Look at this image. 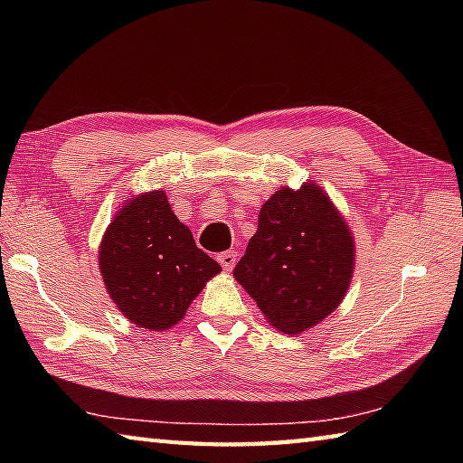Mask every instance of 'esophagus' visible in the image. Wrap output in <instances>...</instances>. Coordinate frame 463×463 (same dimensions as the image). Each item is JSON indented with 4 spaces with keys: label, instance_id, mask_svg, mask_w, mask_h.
Segmentation results:
<instances>
[{
    "label": "esophagus",
    "instance_id": "esophagus-1",
    "mask_svg": "<svg viewBox=\"0 0 463 463\" xmlns=\"http://www.w3.org/2000/svg\"><path fill=\"white\" fill-rule=\"evenodd\" d=\"M216 260L221 262V267H222L224 270H232L234 262H237V254H234L232 250H229V252H221L219 257H216Z\"/></svg>",
    "mask_w": 463,
    "mask_h": 463
}]
</instances>
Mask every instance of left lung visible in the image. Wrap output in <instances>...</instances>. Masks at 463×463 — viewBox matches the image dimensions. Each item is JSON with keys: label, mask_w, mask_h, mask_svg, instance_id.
I'll use <instances>...</instances> for the list:
<instances>
[{"label": "left lung", "mask_w": 463, "mask_h": 463, "mask_svg": "<svg viewBox=\"0 0 463 463\" xmlns=\"http://www.w3.org/2000/svg\"><path fill=\"white\" fill-rule=\"evenodd\" d=\"M354 272V239L317 183L282 186L262 204L257 234L234 279L284 334H300L336 310Z\"/></svg>", "instance_id": "left-lung-1"}]
</instances>
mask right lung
Returning a JSON list of instances; mask_svg holds the SVG:
<instances>
[{"label": "right lung", "instance_id": "right-lung-1", "mask_svg": "<svg viewBox=\"0 0 463 463\" xmlns=\"http://www.w3.org/2000/svg\"><path fill=\"white\" fill-rule=\"evenodd\" d=\"M99 269L113 298L139 328L169 330L221 264L203 252L166 201L165 191L127 201L107 226Z\"/></svg>", "mask_w": 463, "mask_h": 463}]
</instances>
